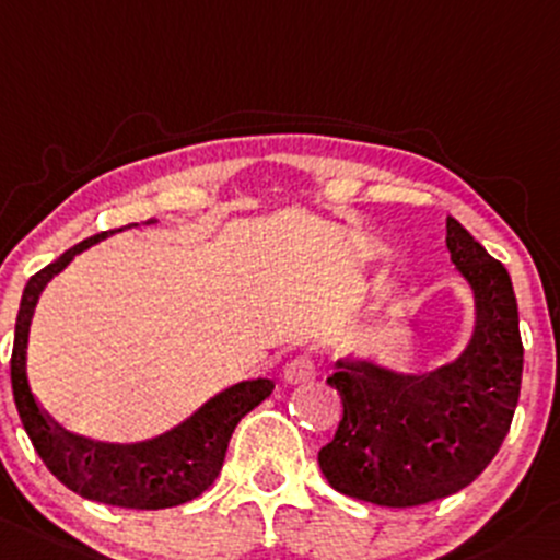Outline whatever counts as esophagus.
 I'll return each instance as SVG.
<instances>
[{
    "mask_svg": "<svg viewBox=\"0 0 560 560\" xmlns=\"http://www.w3.org/2000/svg\"><path fill=\"white\" fill-rule=\"evenodd\" d=\"M316 375V368H314V359L300 354L295 359H290L284 368V378L290 381V384H305V381H311Z\"/></svg>",
    "mask_w": 560,
    "mask_h": 560,
    "instance_id": "1",
    "label": "esophagus"
}]
</instances>
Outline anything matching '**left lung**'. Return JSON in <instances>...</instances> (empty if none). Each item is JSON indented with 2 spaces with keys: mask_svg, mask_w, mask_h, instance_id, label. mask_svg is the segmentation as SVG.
<instances>
[{
  "mask_svg": "<svg viewBox=\"0 0 560 560\" xmlns=\"http://www.w3.org/2000/svg\"><path fill=\"white\" fill-rule=\"evenodd\" d=\"M445 231L451 262L475 300L462 354L421 373L343 357L327 378L343 399V419L319 451L322 475L335 491L381 508H416L467 488L508 438L521 394L523 343L508 268L453 217Z\"/></svg>",
  "mask_w": 560,
  "mask_h": 560,
  "instance_id": "8db88e82",
  "label": "left lung"
}]
</instances>
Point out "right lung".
<instances>
[{
    "instance_id": "add662e5",
    "label": "right lung",
    "mask_w": 560,
    "mask_h": 560,
    "mask_svg": "<svg viewBox=\"0 0 560 560\" xmlns=\"http://www.w3.org/2000/svg\"><path fill=\"white\" fill-rule=\"evenodd\" d=\"M152 222L158 220H147L144 225H152ZM112 233L117 231L85 238L28 279L21 308H18L13 359H10L15 408L34 451L69 491L93 502L128 510L176 508V504L201 497L214 482L225 462L233 429L273 392L276 384L270 378L238 381L206 399L201 408L192 410L176 427L155 438L137 440V443H104V440L69 432L61 423L47 419L34 399L26 373L28 329H32L34 311L47 281L61 273L80 252L91 249Z\"/></svg>"
}]
</instances>
